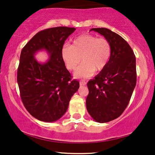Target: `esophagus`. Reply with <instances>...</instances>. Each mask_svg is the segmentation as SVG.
Wrapping results in <instances>:
<instances>
[{
  "label": "esophagus",
  "mask_w": 155,
  "mask_h": 155,
  "mask_svg": "<svg viewBox=\"0 0 155 155\" xmlns=\"http://www.w3.org/2000/svg\"><path fill=\"white\" fill-rule=\"evenodd\" d=\"M80 85H85V84H87V82L85 81V80H80Z\"/></svg>",
  "instance_id": "obj_1"
}]
</instances>
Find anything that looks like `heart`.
Instances as JSON below:
<instances>
[{
  "label": "heart",
  "instance_id": "1",
  "mask_svg": "<svg viewBox=\"0 0 155 155\" xmlns=\"http://www.w3.org/2000/svg\"><path fill=\"white\" fill-rule=\"evenodd\" d=\"M111 55V46L109 40L92 35L80 36L72 45L65 44L61 56L67 68L74 71L79 63H83L76 70V78H89L94 71L99 72L107 66Z\"/></svg>",
  "mask_w": 155,
  "mask_h": 155
}]
</instances>
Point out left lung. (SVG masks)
Returning a JSON list of instances; mask_svg holds the SVG:
<instances>
[{
	"mask_svg": "<svg viewBox=\"0 0 155 155\" xmlns=\"http://www.w3.org/2000/svg\"><path fill=\"white\" fill-rule=\"evenodd\" d=\"M109 40L111 55L108 64L88 82V113L99 123L113 120L128 106L136 85V61L133 51L120 35L107 28H92Z\"/></svg>",
	"mask_w": 155,
	"mask_h": 155,
	"instance_id": "1",
	"label": "left lung"
}]
</instances>
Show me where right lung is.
<instances>
[{
    "label": "right lung",
    "mask_w": 155,
    "mask_h": 155,
    "mask_svg": "<svg viewBox=\"0 0 155 155\" xmlns=\"http://www.w3.org/2000/svg\"><path fill=\"white\" fill-rule=\"evenodd\" d=\"M74 27H57L36 34L22 49L18 68V83L22 101L33 117L54 122L66 112L71 97L80 87L72 80L61 56V49ZM44 49L50 59L40 64L34 58Z\"/></svg>",
    "instance_id": "1"
}]
</instances>
